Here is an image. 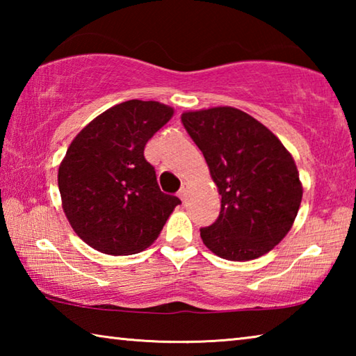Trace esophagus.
Wrapping results in <instances>:
<instances>
[{
	"label": "esophagus",
	"mask_w": 356,
	"mask_h": 356,
	"mask_svg": "<svg viewBox=\"0 0 356 356\" xmlns=\"http://www.w3.org/2000/svg\"><path fill=\"white\" fill-rule=\"evenodd\" d=\"M186 195H188V184L184 182L182 184V188H180V191H179V197L182 201H185L186 200Z\"/></svg>",
	"instance_id": "esophagus-1"
}]
</instances>
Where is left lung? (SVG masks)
Wrapping results in <instances>:
<instances>
[{
	"instance_id": "obj_1",
	"label": "left lung",
	"mask_w": 356,
	"mask_h": 356,
	"mask_svg": "<svg viewBox=\"0 0 356 356\" xmlns=\"http://www.w3.org/2000/svg\"><path fill=\"white\" fill-rule=\"evenodd\" d=\"M180 119L221 195L218 218L201 229L204 245L227 261L267 254L291 231L303 197L291 152L237 108L185 111Z\"/></svg>"
}]
</instances>
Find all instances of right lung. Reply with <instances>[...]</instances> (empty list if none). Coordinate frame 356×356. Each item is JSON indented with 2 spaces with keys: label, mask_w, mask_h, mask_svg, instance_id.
Masks as SVG:
<instances>
[{
  "label": "right lung",
  "mask_w": 356,
  "mask_h": 356,
  "mask_svg": "<svg viewBox=\"0 0 356 356\" xmlns=\"http://www.w3.org/2000/svg\"><path fill=\"white\" fill-rule=\"evenodd\" d=\"M172 114L160 102L127 100L99 114L70 143L58 186L72 229L91 248L136 254L155 242L180 204L161 193L144 159L146 143Z\"/></svg>",
  "instance_id": "add662e5"
}]
</instances>
